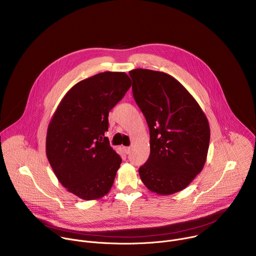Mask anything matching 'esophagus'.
I'll return each instance as SVG.
<instances>
[{"instance_id":"esophagus-1","label":"esophagus","mask_w":256,"mask_h":256,"mask_svg":"<svg viewBox=\"0 0 256 256\" xmlns=\"http://www.w3.org/2000/svg\"><path fill=\"white\" fill-rule=\"evenodd\" d=\"M124 150L126 154H130V147H124Z\"/></svg>"}]
</instances>
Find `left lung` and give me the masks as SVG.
Listing matches in <instances>:
<instances>
[{
  "label": "left lung",
  "mask_w": 256,
  "mask_h": 256,
  "mask_svg": "<svg viewBox=\"0 0 256 256\" xmlns=\"http://www.w3.org/2000/svg\"><path fill=\"white\" fill-rule=\"evenodd\" d=\"M132 95L150 130V156L138 169L151 192L168 196L184 190L202 170L210 126L200 106L176 79L134 68Z\"/></svg>",
  "instance_id": "left-lung-1"
}]
</instances>
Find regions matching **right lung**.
Wrapping results in <instances>:
<instances>
[{"instance_id":"add662e5","label":"right lung","mask_w":256,"mask_h":256,"mask_svg":"<svg viewBox=\"0 0 256 256\" xmlns=\"http://www.w3.org/2000/svg\"><path fill=\"white\" fill-rule=\"evenodd\" d=\"M132 86L126 72H104L72 86L58 104L46 134V156L68 192L91 200L110 190L120 156L104 136L108 114Z\"/></svg>"}]
</instances>
